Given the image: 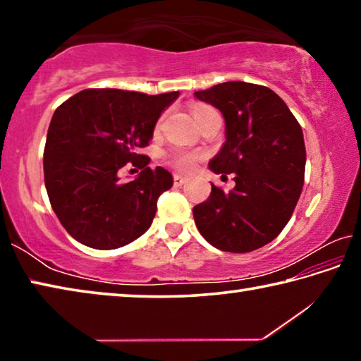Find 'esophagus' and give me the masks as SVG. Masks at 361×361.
<instances>
[{"label":"esophagus","mask_w":361,"mask_h":361,"mask_svg":"<svg viewBox=\"0 0 361 361\" xmlns=\"http://www.w3.org/2000/svg\"><path fill=\"white\" fill-rule=\"evenodd\" d=\"M186 183V178L181 175H173V185L175 186H183Z\"/></svg>","instance_id":"esophagus-1"}]
</instances>
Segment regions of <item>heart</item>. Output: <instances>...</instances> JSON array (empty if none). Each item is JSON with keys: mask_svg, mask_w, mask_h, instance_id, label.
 Instances as JSON below:
<instances>
[{"mask_svg": "<svg viewBox=\"0 0 361 361\" xmlns=\"http://www.w3.org/2000/svg\"><path fill=\"white\" fill-rule=\"evenodd\" d=\"M209 106H194L192 108V114L195 121H197L200 116H202L205 111H209ZM199 152H192V151H180V152H172V154H169V161L172 164L173 167L183 170V172H188V170L194 169L195 164L199 161Z\"/></svg>", "mask_w": 361, "mask_h": 361, "instance_id": "heart-1", "label": "heart"}]
</instances>
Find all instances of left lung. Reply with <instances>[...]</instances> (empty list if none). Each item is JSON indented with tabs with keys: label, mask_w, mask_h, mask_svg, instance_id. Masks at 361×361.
I'll use <instances>...</instances> for the list:
<instances>
[{
	"label": "left lung",
	"mask_w": 361,
	"mask_h": 361,
	"mask_svg": "<svg viewBox=\"0 0 361 361\" xmlns=\"http://www.w3.org/2000/svg\"><path fill=\"white\" fill-rule=\"evenodd\" d=\"M195 97L226 121V142L209 167L235 181L231 191L212 185L210 197L192 209L195 226L218 250L253 252L276 239L295 212L305 170L302 129L266 85L229 81Z\"/></svg>",
	"instance_id": "1"
}]
</instances>
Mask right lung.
Here are the masks:
<instances>
[{"label":"right lung","instance_id":"right-lung-1","mask_svg":"<svg viewBox=\"0 0 361 361\" xmlns=\"http://www.w3.org/2000/svg\"><path fill=\"white\" fill-rule=\"evenodd\" d=\"M180 92L148 95L121 89H85L60 105L44 146V183L66 232L97 250L124 247L145 234L157 199L172 188L166 169L148 167V146L159 116ZM127 161L142 170L124 183Z\"/></svg>","mask_w":361,"mask_h":361}]
</instances>
